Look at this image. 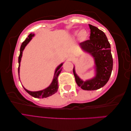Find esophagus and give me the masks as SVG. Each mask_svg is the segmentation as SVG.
I'll list each match as a JSON object with an SVG mask.
<instances>
[{"mask_svg": "<svg viewBox=\"0 0 131 131\" xmlns=\"http://www.w3.org/2000/svg\"><path fill=\"white\" fill-rule=\"evenodd\" d=\"M69 59H71V57H69Z\"/></svg>", "mask_w": 131, "mask_h": 131, "instance_id": "esophagus-1", "label": "esophagus"}]
</instances>
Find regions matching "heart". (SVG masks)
Masks as SVG:
<instances>
[{"mask_svg": "<svg viewBox=\"0 0 131 131\" xmlns=\"http://www.w3.org/2000/svg\"><path fill=\"white\" fill-rule=\"evenodd\" d=\"M78 34H79V35H78L79 39H80L81 41H85V40H86L88 37V35H89L88 32L87 30H86V29L81 30L80 32H79L78 30H77V31H74V35L75 36L78 35Z\"/></svg>", "mask_w": 131, "mask_h": 131, "instance_id": "heart-1", "label": "heart"}]
</instances>
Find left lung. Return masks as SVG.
I'll return each instance as SVG.
<instances>
[{
	"label": "left lung",
	"instance_id": "8db88e82",
	"mask_svg": "<svg viewBox=\"0 0 131 131\" xmlns=\"http://www.w3.org/2000/svg\"><path fill=\"white\" fill-rule=\"evenodd\" d=\"M91 29L90 39L80 43V48L85 52L93 57L95 61V75L85 81L81 79L75 72H73L79 86L85 91H94L101 88L109 80L113 70V61L111 46L106 35L101 30L89 24Z\"/></svg>",
	"mask_w": 131,
	"mask_h": 131
}]
</instances>
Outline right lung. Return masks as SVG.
<instances>
[{"instance_id": "right-lung-1", "label": "right lung", "mask_w": 131, "mask_h": 131, "mask_svg": "<svg viewBox=\"0 0 131 131\" xmlns=\"http://www.w3.org/2000/svg\"><path fill=\"white\" fill-rule=\"evenodd\" d=\"M35 35V34L34 33L30 34L28 36L27 39H25L24 41L22 44H21L20 50V55H19L18 57V75L20 77V62L21 60V57H22L23 56V50H24V49L26 46L28 44V43L31 41V39H32V38ZM63 63H61L59 66H57V67L56 68L55 71H54V77H53V79L52 80V82L49 86L48 87H47L46 88L41 90V91H28L24 87V89L28 93H29L30 95H31L33 97L35 98H46L48 97L49 96H50L55 93H56L58 91V88H59V86H58V77H59V74H60L62 69V66H63ZM20 78V77H19Z\"/></svg>"}]
</instances>
